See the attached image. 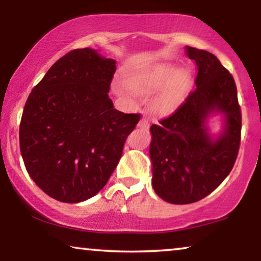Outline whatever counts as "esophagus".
<instances>
[{
	"label": "esophagus",
	"instance_id": "34e87169",
	"mask_svg": "<svg viewBox=\"0 0 261 261\" xmlns=\"http://www.w3.org/2000/svg\"><path fill=\"white\" fill-rule=\"evenodd\" d=\"M138 127H140V128H148L149 127L148 119H146V117H142V119L140 120V122L138 123Z\"/></svg>",
	"mask_w": 261,
	"mask_h": 261
}]
</instances>
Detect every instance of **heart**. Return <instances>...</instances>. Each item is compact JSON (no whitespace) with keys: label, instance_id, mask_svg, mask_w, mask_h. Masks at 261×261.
<instances>
[{"label":"heart","instance_id":"obj_1","mask_svg":"<svg viewBox=\"0 0 261 261\" xmlns=\"http://www.w3.org/2000/svg\"><path fill=\"white\" fill-rule=\"evenodd\" d=\"M191 84L192 77L188 69L176 70L174 65L162 64L132 78L129 88L144 96L160 90L151 103L152 109L158 114H170L184 102ZM113 88L117 95H127L126 87L119 82Z\"/></svg>","mask_w":261,"mask_h":261}]
</instances>
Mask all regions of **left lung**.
Listing matches in <instances>:
<instances>
[{
    "label": "left lung",
    "instance_id": "obj_1",
    "mask_svg": "<svg viewBox=\"0 0 261 261\" xmlns=\"http://www.w3.org/2000/svg\"><path fill=\"white\" fill-rule=\"evenodd\" d=\"M197 65L196 88L183 105L159 124H152L149 154L155 194L172 204L204 198L233 169L241 140V109L234 78L213 53L187 46ZM222 112L224 130L216 139L206 119Z\"/></svg>",
    "mask_w": 261,
    "mask_h": 261
}]
</instances>
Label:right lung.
Masks as SVG:
<instances>
[{
	"label": "right lung",
	"instance_id": "1",
	"mask_svg": "<svg viewBox=\"0 0 261 261\" xmlns=\"http://www.w3.org/2000/svg\"><path fill=\"white\" fill-rule=\"evenodd\" d=\"M116 62L73 49L33 88L20 122L27 172L57 201L78 203L101 191L140 114L114 109L108 92Z\"/></svg>",
	"mask_w": 261,
	"mask_h": 261
}]
</instances>
